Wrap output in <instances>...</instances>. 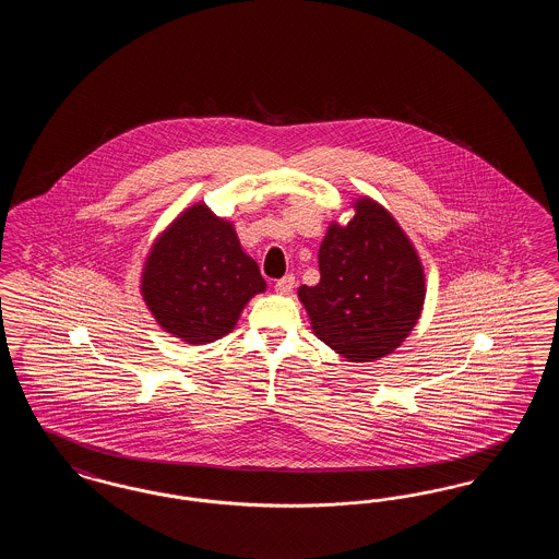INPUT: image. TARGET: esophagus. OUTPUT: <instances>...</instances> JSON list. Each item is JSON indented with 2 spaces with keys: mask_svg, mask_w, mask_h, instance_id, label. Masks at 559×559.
<instances>
[{
  "mask_svg": "<svg viewBox=\"0 0 559 559\" xmlns=\"http://www.w3.org/2000/svg\"><path fill=\"white\" fill-rule=\"evenodd\" d=\"M293 287H295V276H293V274H287L285 278L276 281L274 292L278 293V295H289V293L293 292Z\"/></svg>",
  "mask_w": 559,
  "mask_h": 559,
  "instance_id": "34e87169",
  "label": "esophagus"
}]
</instances>
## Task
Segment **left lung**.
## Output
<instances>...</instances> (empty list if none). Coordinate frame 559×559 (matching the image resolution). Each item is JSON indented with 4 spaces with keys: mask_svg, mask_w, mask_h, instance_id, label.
<instances>
[{
    "mask_svg": "<svg viewBox=\"0 0 559 559\" xmlns=\"http://www.w3.org/2000/svg\"><path fill=\"white\" fill-rule=\"evenodd\" d=\"M320 242V283L297 297L312 333L347 362H377L413 333L426 304V267L396 217L371 197L349 203Z\"/></svg>",
    "mask_w": 559,
    "mask_h": 559,
    "instance_id": "1",
    "label": "left lung"
}]
</instances>
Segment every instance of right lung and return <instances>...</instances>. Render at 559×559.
I'll return each mask as SVG.
<instances>
[{
    "instance_id": "obj_1",
    "label": "right lung",
    "mask_w": 559,
    "mask_h": 559,
    "mask_svg": "<svg viewBox=\"0 0 559 559\" xmlns=\"http://www.w3.org/2000/svg\"><path fill=\"white\" fill-rule=\"evenodd\" d=\"M266 281L240 247L235 224L203 203L178 213L148 247L140 295L171 337L205 346L228 335Z\"/></svg>"
}]
</instances>
